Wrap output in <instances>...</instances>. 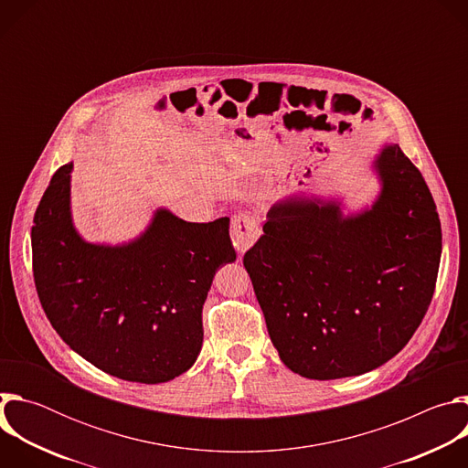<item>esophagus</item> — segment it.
Instances as JSON below:
<instances>
[{"mask_svg":"<svg viewBox=\"0 0 468 468\" xmlns=\"http://www.w3.org/2000/svg\"><path fill=\"white\" fill-rule=\"evenodd\" d=\"M259 222L251 215H235L231 218V240L239 253H244L259 239Z\"/></svg>","mask_w":468,"mask_h":468,"instance_id":"esophagus-1","label":"esophagus"}]
</instances>
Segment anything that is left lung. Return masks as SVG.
<instances>
[{
  "mask_svg": "<svg viewBox=\"0 0 468 468\" xmlns=\"http://www.w3.org/2000/svg\"><path fill=\"white\" fill-rule=\"evenodd\" d=\"M383 188L370 211L287 199L244 253L282 361L309 379L378 368L402 350L435 291L441 220L431 192L398 144L376 161Z\"/></svg>",
  "mask_w": 468,
  "mask_h": 468,
  "instance_id": "8db88e82",
  "label": "left lung"
}]
</instances>
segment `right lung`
Returning a JSON list of instances; mask_svg holds the SVG:
<instances>
[{
    "instance_id": "right-lung-1",
    "label": "right lung",
    "mask_w": 468,
    "mask_h": 468,
    "mask_svg": "<svg viewBox=\"0 0 468 468\" xmlns=\"http://www.w3.org/2000/svg\"><path fill=\"white\" fill-rule=\"evenodd\" d=\"M70 170L72 163L53 174L33 218L42 309L60 339L100 370L170 381L202 350L204 302L218 266L237 257L229 218L196 224L157 211L135 242L87 244L70 218Z\"/></svg>"
}]
</instances>
